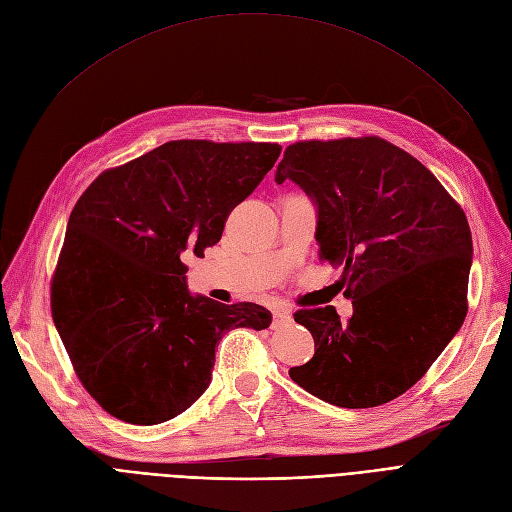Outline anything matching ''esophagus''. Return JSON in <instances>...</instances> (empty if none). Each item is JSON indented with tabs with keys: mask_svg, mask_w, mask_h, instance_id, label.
I'll return each instance as SVG.
<instances>
[{
	"mask_svg": "<svg viewBox=\"0 0 512 512\" xmlns=\"http://www.w3.org/2000/svg\"><path fill=\"white\" fill-rule=\"evenodd\" d=\"M288 323H292L290 311H285V309H275V311H273V325H275V327L288 325Z\"/></svg>",
	"mask_w": 512,
	"mask_h": 512,
	"instance_id": "obj_1",
	"label": "esophagus"
}]
</instances>
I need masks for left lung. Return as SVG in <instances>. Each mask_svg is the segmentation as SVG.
Listing matches in <instances>:
<instances>
[{
  "mask_svg": "<svg viewBox=\"0 0 512 512\" xmlns=\"http://www.w3.org/2000/svg\"><path fill=\"white\" fill-rule=\"evenodd\" d=\"M317 203L319 260L342 267L353 317L300 309L315 355L290 367L304 391L349 410L412 388L456 336L468 309L473 237L458 201L422 163L378 136L300 140L275 180Z\"/></svg>",
  "mask_w": 512,
  "mask_h": 512,
  "instance_id": "1",
  "label": "left lung"
}]
</instances>
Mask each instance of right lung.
<instances>
[{
    "label": "right lung",
    "mask_w": 512,
    "mask_h": 512,
    "mask_svg": "<svg viewBox=\"0 0 512 512\" xmlns=\"http://www.w3.org/2000/svg\"><path fill=\"white\" fill-rule=\"evenodd\" d=\"M279 153L277 142L170 140L77 199L50 306L79 382L107 414L140 426L182 414L208 388L224 332L269 327L260 304L191 296L182 258L220 241Z\"/></svg>",
    "instance_id": "1"
}]
</instances>
